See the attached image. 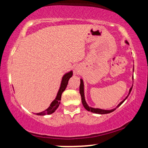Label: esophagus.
<instances>
[{
	"mask_svg": "<svg viewBox=\"0 0 148 148\" xmlns=\"http://www.w3.org/2000/svg\"><path fill=\"white\" fill-rule=\"evenodd\" d=\"M75 72H76V69H75Z\"/></svg>",
	"mask_w": 148,
	"mask_h": 148,
	"instance_id": "obj_1",
	"label": "esophagus"
}]
</instances>
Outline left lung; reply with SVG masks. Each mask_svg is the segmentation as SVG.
<instances>
[{
    "label": "left lung",
    "instance_id": "1",
    "mask_svg": "<svg viewBox=\"0 0 148 148\" xmlns=\"http://www.w3.org/2000/svg\"><path fill=\"white\" fill-rule=\"evenodd\" d=\"M125 43L127 44V45H129L128 42L126 41L125 40ZM133 72H134V67H133ZM80 81H81V84H80V88H79V92H80V94H81V101H82V103H83V106L85 108H86V110L88 111H90L92 113H97V114H107V113H111V112L114 111L115 109H116L117 108H118L119 106H120V105L123 103L124 101H125V100L127 99V98L128 97V96L130 95L131 91H132V87H133V86H132V87L130 88V90H129V93L128 95H127V96L124 99L123 101H121L118 106H116V108H113V109H111V110H103V109H101V108H92V107H90L88 106V104L86 102V99H85V94H84V81H83L82 79H80ZM132 81H133L134 82V76H132Z\"/></svg>",
    "mask_w": 148,
    "mask_h": 148
}]
</instances>
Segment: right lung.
<instances>
[{"label":"right lung","instance_id":"1","mask_svg":"<svg viewBox=\"0 0 148 148\" xmlns=\"http://www.w3.org/2000/svg\"><path fill=\"white\" fill-rule=\"evenodd\" d=\"M73 75V72L72 70L69 72L65 73L62 76V80H61L60 88H59L58 91L57 95L55 99L53 100V101L51 103L50 106H49L45 111L40 112V113H37V115H50L52 114L53 113L56 111V110L58 108L59 105L60 104V100H61V95L62 93L67 88V84H68L69 79L72 77Z\"/></svg>","mask_w":148,"mask_h":148}]
</instances>
